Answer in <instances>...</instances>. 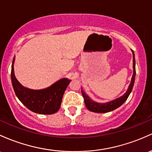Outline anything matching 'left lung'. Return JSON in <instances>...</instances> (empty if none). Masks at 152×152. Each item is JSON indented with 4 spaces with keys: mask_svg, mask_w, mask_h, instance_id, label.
I'll use <instances>...</instances> for the list:
<instances>
[{
    "mask_svg": "<svg viewBox=\"0 0 152 152\" xmlns=\"http://www.w3.org/2000/svg\"><path fill=\"white\" fill-rule=\"evenodd\" d=\"M133 53V73L132 78H131V83H130L128 88L126 91V92L124 94L122 95L120 97L117 98L115 99H113V100L107 102L105 103H100V102H96L94 100L91 99L86 93L83 91L82 88H81V93H82V96L84 99V102L85 105H86V108L89 110V111L93 112V113H108V112H110L114 110L117 109V108L119 107L120 106H121L126 101V99H128V96L131 94V91H132L133 85H134V81H135V77H136V61H135V56L134 53L132 50Z\"/></svg>",
    "mask_w": 152,
    "mask_h": 152,
    "instance_id": "1",
    "label": "left lung"
}]
</instances>
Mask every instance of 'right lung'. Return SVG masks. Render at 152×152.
<instances>
[{
	"mask_svg": "<svg viewBox=\"0 0 152 152\" xmlns=\"http://www.w3.org/2000/svg\"><path fill=\"white\" fill-rule=\"evenodd\" d=\"M14 61L15 57L11 66V83L20 102L29 110L38 114L51 115L57 113L61 107L63 94L71 80L61 79L45 89H28L23 86L15 77Z\"/></svg>",
	"mask_w": 152,
	"mask_h": 152,
	"instance_id": "obj_1",
	"label": "right lung"
}]
</instances>
